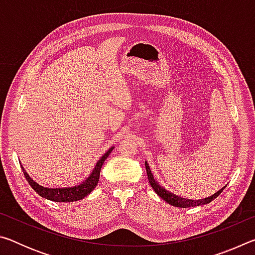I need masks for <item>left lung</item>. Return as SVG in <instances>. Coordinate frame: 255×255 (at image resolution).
Segmentation results:
<instances>
[{
    "label": "left lung",
    "instance_id": "obj_1",
    "mask_svg": "<svg viewBox=\"0 0 255 255\" xmlns=\"http://www.w3.org/2000/svg\"><path fill=\"white\" fill-rule=\"evenodd\" d=\"M145 166H146V172H147L148 181H149L150 185H152V188L155 190V192H156L163 200L169 202L170 205L175 206V207H180V208H189V207H196V206H201V205L208 204V202L213 201L215 198H217L219 195H221L222 191L224 190V188H223L222 190H219L218 192H216L215 195H213L211 197H208V198H205V199H199V200L185 199V198H181V197L175 196V195H173V193L166 191V190L164 188L159 187L156 181L154 180L153 174H152V172H150L148 164L146 162H145Z\"/></svg>",
    "mask_w": 255,
    "mask_h": 255
}]
</instances>
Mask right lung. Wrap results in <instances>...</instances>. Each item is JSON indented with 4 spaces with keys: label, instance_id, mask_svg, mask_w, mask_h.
Returning a JSON list of instances; mask_svg holds the SVG:
<instances>
[{
    "label": "right lung",
    "instance_id": "obj_1",
    "mask_svg": "<svg viewBox=\"0 0 255 255\" xmlns=\"http://www.w3.org/2000/svg\"><path fill=\"white\" fill-rule=\"evenodd\" d=\"M112 149H114V147H111L100 159H99V162L97 163L96 167H94L92 174L90 175L83 183L80 185H76V187H73V188H64V189L44 188V187H41V185L34 182V181L27 174V172L24 171L23 167H22V171H23L25 179H27L29 184L31 185V188L42 198H46V199H48V200L57 201V202L77 201V200L83 199L84 197L88 196L89 193L91 192L94 188H96V185L98 184V181H99V176H100L102 164L105 163L106 158L109 156V154L112 152Z\"/></svg>",
    "mask_w": 255,
    "mask_h": 255
}]
</instances>
